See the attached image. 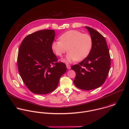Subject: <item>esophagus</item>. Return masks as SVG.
<instances>
[{"label":"esophagus","instance_id":"1","mask_svg":"<svg viewBox=\"0 0 129 129\" xmlns=\"http://www.w3.org/2000/svg\"><path fill=\"white\" fill-rule=\"evenodd\" d=\"M66 66H67V69H69V70L71 69V66H70V65H69V64H67V65H66Z\"/></svg>","mask_w":129,"mask_h":129}]
</instances>
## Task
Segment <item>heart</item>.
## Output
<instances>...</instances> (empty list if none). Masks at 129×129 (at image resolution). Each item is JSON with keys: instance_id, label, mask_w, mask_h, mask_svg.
Masks as SVG:
<instances>
[{"instance_id": "heart-1", "label": "heart", "mask_w": 129, "mask_h": 129, "mask_svg": "<svg viewBox=\"0 0 129 129\" xmlns=\"http://www.w3.org/2000/svg\"><path fill=\"white\" fill-rule=\"evenodd\" d=\"M59 41H54L51 47L55 54L59 56L67 52L65 61H81L88 56L93 46V41L91 36L88 34H83L77 30L67 31L60 36Z\"/></svg>"}]
</instances>
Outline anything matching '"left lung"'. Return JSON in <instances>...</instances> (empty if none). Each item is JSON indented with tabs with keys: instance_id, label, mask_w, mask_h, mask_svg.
<instances>
[{
	"instance_id": "8db88e82",
	"label": "left lung",
	"mask_w": 129,
	"mask_h": 129,
	"mask_svg": "<svg viewBox=\"0 0 129 129\" xmlns=\"http://www.w3.org/2000/svg\"><path fill=\"white\" fill-rule=\"evenodd\" d=\"M85 27L92 39V50L87 57L71 69L76 73L75 85L82 90H90L104 83L110 68V57L104 37L94 29Z\"/></svg>"
}]
</instances>
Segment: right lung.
<instances>
[{
	"label": "right lung",
	"mask_w": 129,
	"mask_h": 129,
	"mask_svg": "<svg viewBox=\"0 0 129 129\" xmlns=\"http://www.w3.org/2000/svg\"><path fill=\"white\" fill-rule=\"evenodd\" d=\"M55 34L53 30H42L27 36L19 49V74L27 87L37 94H46L57 87L66 73L65 63L58 62L51 45Z\"/></svg>",
	"instance_id": "right-lung-1"
}]
</instances>
